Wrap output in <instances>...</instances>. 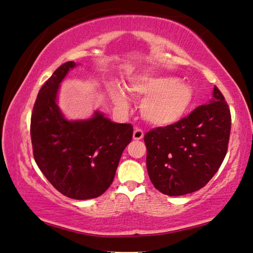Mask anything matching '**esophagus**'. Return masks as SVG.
<instances>
[{
	"label": "esophagus",
	"mask_w": 253,
	"mask_h": 253,
	"mask_svg": "<svg viewBox=\"0 0 253 253\" xmlns=\"http://www.w3.org/2000/svg\"><path fill=\"white\" fill-rule=\"evenodd\" d=\"M144 137V131H142L140 128H135L134 134H132V138L135 140H140Z\"/></svg>",
	"instance_id": "1"
}]
</instances>
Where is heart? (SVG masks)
Wrapping results in <instances>:
<instances>
[{
	"mask_svg": "<svg viewBox=\"0 0 253 253\" xmlns=\"http://www.w3.org/2000/svg\"><path fill=\"white\" fill-rule=\"evenodd\" d=\"M128 90L142 95L140 112L147 122L157 126H166L180 119L194 99L190 84L167 75H139L128 83ZM112 96L119 107L128 105V95L122 87L114 85Z\"/></svg>",
	"mask_w": 253,
	"mask_h": 253,
	"instance_id": "b5f03b06",
	"label": "heart"
}]
</instances>
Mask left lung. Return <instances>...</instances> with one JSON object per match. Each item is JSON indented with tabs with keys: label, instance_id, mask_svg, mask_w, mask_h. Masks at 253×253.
I'll return each mask as SVG.
<instances>
[{
	"label": "left lung",
	"instance_id": "left-lung-1",
	"mask_svg": "<svg viewBox=\"0 0 253 253\" xmlns=\"http://www.w3.org/2000/svg\"><path fill=\"white\" fill-rule=\"evenodd\" d=\"M230 129V109L214 86L209 104L147 132V171L156 189L181 196L206 186L226 157Z\"/></svg>",
	"mask_w": 253,
	"mask_h": 253
}]
</instances>
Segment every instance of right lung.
<instances>
[{"label": "right lung", "instance_id": "obj_1", "mask_svg": "<svg viewBox=\"0 0 253 253\" xmlns=\"http://www.w3.org/2000/svg\"><path fill=\"white\" fill-rule=\"evenodd\" d=\"M59 66L40 89L31 117L35 162L55 189L72 199L97 198L114 180L122 154L132 138L130 124L114 123L96 111L70 121L57 105V91L70 70Z\"/></svg>", "mask_w": 253, "mask_h": 253}]
</instances>
